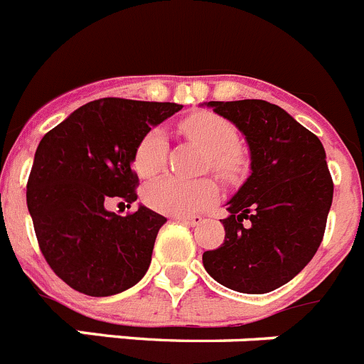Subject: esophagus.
<instances>
[{
  "label": "esophagus",
  "instance_id": "1",
  "mask_svg": "<svg viewBox=\"0 0 364 364\" xmlns=\"http://www.w3.org/2000/svg\"><path fill=\"white\" fill-rule=\"evenodd\" d=\"M173 218L178 222H184V224H189V226H198V224L204 222V218L200 215H175Z\"/></svg>",
  "mask_w": 364,
  "mask_h": 364
}]
</instances>
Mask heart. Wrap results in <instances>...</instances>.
<instances>
[{"mask_svg": "<svg viewBox=\"0 0 364 364\" xmlns=\"http://www.w3.org/2000/svg\"><path fill=\"white\" fill-rule=\"evenodd\" d=\"M180 129L193 142L208 151V166L222 178H235L242 171L244 156L237 147L239 134L231 122L213 112H197L180 124ZM167 138L162 129H151L138 142L133 154L134 171L151 178L164 167ZM217 197V186L211 180H180L162 176L144 189V200L162 213L189 215L204 210Z\"/></svg>", "mask_w": 364, "mask_h": 364, "instance_id": "1", "label": "heart"}]
</instances>
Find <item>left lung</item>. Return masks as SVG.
Returning <instances> with one entry per match:
<instances>
[{
    "mask_svg": "<svg viewBox=\"0 0 364 364\" xmlns=\"http://www.w3.org/2000/svg\"><path fill=\"white\" fill-rule=\"evenodd\" d=\"M246 136L252 175L228 202L226 237L204 252L205 272L240 294H268L319 250L333 182L321 140L264 100L208 102Z\"/></svg>",
    "mask_w": 364,
    "mask_h": 364,
    "instance_id": "left-lung-1",
    "label": "left lung"
}]
</instances>
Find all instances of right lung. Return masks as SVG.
Listing matches in <instances>:
<instances>
[{"label":"right lung","instance_id":"obj_1","mask_svg":"<svg viewBox=\"0 0 364 364\" xmlns=\"http://www.w3.org/2000/svg\"><path fill=\"white\" fill-rule=\"evenodd\" d=\"M180 109L169 102L95 100L41 138L27 208L45 260L80 294H120L146 275L166 217L146 205L122 217L105 204L136 200L134 149Z\"/></svg>","mask_w":364,"mask_h":364}]
</instances>
